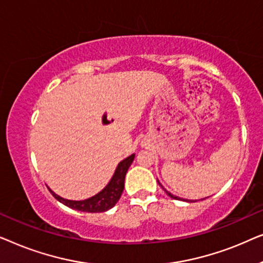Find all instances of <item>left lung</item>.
I'll return each mask as SVG.
<instances>
[{
    "mask_svg": "<svg viewBox=\"0 0 263 263\" xmlns=\"http://www.w3.org/2000/svg\"><path fill=\"white\" fill-rule=\"evenodd\" d=\"M158 183H159V185H161L160 184V182L159 181H158ZM161 186H163V185H161ZM163 189H164V192L165 193H166L167 194V195L168 196H170V197H172V199H175V200H182V201H186V202H195V201H194V200H186V199H182V197H178V196H176V195H174V194H171L170 192H167V190L166 189H165L164 188V186H163ZM204 199H206V197H204ZM203 200V199H202Z\"/></svg>",
    "mask_w": 263,
    "mask_h": 263,
    "instance_id": "1",
    "label": "left lung"
}]
</instances>
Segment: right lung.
I'll list each match as a JSON object with an SVG mask.
<instances>
[{"mask_svg": "<svg viewBox=\"0 0 263 263\" xmlns=\"http://www.w3.org/2000/svg\"><path fill=\"white\" fill-rule=\"evenodd\" d=\"M135 154L133 153L132 156H129L118 163L116 170L112 178L110 179V182L107 183V185L103 190H100L98 194H96L95 196L88 197L86 200H68L63 199L60 195H57L56 193H53L51 189L49 188L50 193L52 194V196L55 197L57 201H60L61 203L66 204L67 207L73 208V210L81 211V212H88V213H99V212H106L110 208H112L115 204L117 203V201L120 200V197L123 193L124 189V178L125 174H127L129 166H130L133 160H134Z\"/></svg>", "mask_w": 263, "mask_h": 263, "instance_id": "1", "label": "right lung"}]
</instances>
